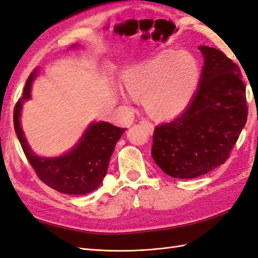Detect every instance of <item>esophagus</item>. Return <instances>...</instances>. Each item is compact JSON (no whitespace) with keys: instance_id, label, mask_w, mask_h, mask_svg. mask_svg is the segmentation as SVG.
Segmentation results:
<instances>
[{"instance_id":"obj_1","label":"esophagus","mask_w":258,"mask_h":258,"mask_svg":"<svg viewBox=\"0 0 258 258\" xmlns=\"http://www.w3.org/2000/svg\"><path fill=\"white\" fill-rule=\"evenodd\" d=\"M141 124L143 126V128L148 132V134H151V135L153 134L154 126H153L152 122H150L147 119H143V120L141 121Z\"/></svg>"}]
</instances>
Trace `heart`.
I'll use <instances>...</instances> for the list:
<instances>
[{
    "label": "heart",
    "mask_w": 258,
    "mask_h": 258,
    "mask_svg": "<svg viewBox=\"0 0 258 258\" xmlns=\"http://www.w3.org/2000/svg\"><path fill=\"white\" fill-rule=\"evenodd\" d=\"M197 60L187 52L162 51L143 63L129 67L121 75L127 91H119L124 102L144 96V104L153 116L170 118L190 104L200 82Z\"/></svg>",
    "instance_id": "heart-1"
}]
</instances>
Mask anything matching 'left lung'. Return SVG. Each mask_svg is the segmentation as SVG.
<instances>
[{"label":"left lung","instance_id":"left-lung-1","mask_svg":"<svg viewBox=\"0 0 258 258\" xmlns=\"http://www.w3.org/2000/svg\"><path fill=\"white\" fill-rule=\"evenodd\" d=\"M205 66L196 95L172 121L155 128L152 156L166 174L194 178L229 158L247 118L245 86L226 54L200 46Z\"/></svg>","mask_w":258,"mask_h":258}]
</instances>
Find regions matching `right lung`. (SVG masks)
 Instances as JSON below:
<instances>
[{
  "mask_svg": "<svg viewBox=\"0 0 258 258\" xmlns=\"http://www.w3.org/2000/svg\"><path fill=\"white\" fill-rule=\"evenodd\" d=\"M76 46V45H74ZM38 69L30 74L22 97L14 110V127L31 166L42 182L67 195H86L102 183L117 141L126 128L106 121L91 122L80 141L68 153L58 157H41L30 147L20 124L22 104L31 98L32 83Z\"/></svg>",
  "mask_w": 258,
  "mask_h": 258,
  "instance_id": "1",
  "label": "right lung"
}]
</instances>
